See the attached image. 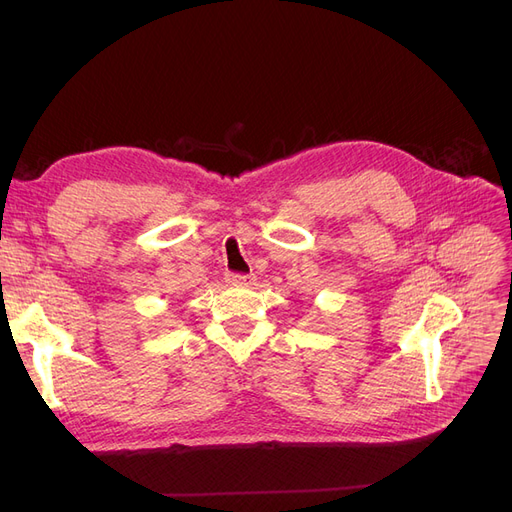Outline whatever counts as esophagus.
Returning a JSON list of instances; mask_svg holds the SVG:
<instances>
[{"instance_id": "1", "label": "esophagus", "mask_w": 512, "mask_h": 512, "mask_svg": "<svg viewBox=\"0 0 512 512\" xmlns=\"http://www.w3.org/2000/svg\"><path fill=\"white\" fill-rule=\"evenodd\" d=\"M226 280L230 284H252L254 277L252 275H243V273H228Z\"/></svg>"}]
</instances>
